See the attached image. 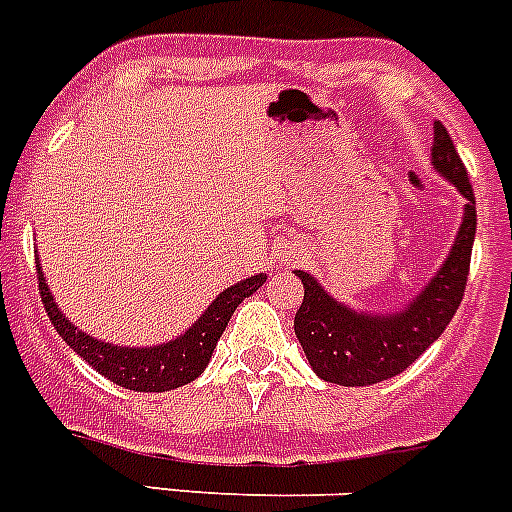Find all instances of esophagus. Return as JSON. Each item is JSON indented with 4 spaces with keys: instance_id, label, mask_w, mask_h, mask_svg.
Instances as JSON below:
<instances>
[{
    "instance_id": "esophagus-1",
    "label": "esophagus",
    "mask_w": 512,
    "mask_h": 512,
    "mask_svg": "<svg viewBox=\"0 0 512 512\" xmlns=\"http://www.w3.org/2000/svg\"><path fill=\"white\" fill-rule=\"evenodd\" d=\"M295 256H300V253H297V248H289L287 256H284V261H292V259H295Z\"/></svg>"
}]
</instances>
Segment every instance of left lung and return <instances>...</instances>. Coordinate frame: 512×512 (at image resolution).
<instances>
[{"label": "left lung", "mask_w": 512, "mask_h": 512, "mask_svg": "<svg viewBox=\"0 0 512 512\" xmlns=\"http://www.w3.org/2000/svg\"><path fill=\"white\" fill-rule=\"evenodd\" d=\"M431 164L464 194L467 205L449 259L408 307L392 315L356 312L333 300L307 271H295L305 284V300L295 315V333L310 366L325 382L366 387L405 372L446 330L464 300L477 233V207L467 169L441 122L433 125Z\"/></svg>", "instance_id": "1"}]
</instances>
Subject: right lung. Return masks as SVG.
<instances>
[{
	"label": "right lung",
	"mask_w": 512,
	"mask_h": 512,
	"mask_svg": "<svg viewBox=\"0 0 512 512\" xmlns=\"http://www.w3.org/2000/svg\"><path fill=\"white\" fill-rule=\"evenodd\" d=\"M264 282L266 274H256V277L243 279V282L220 292L217 300L205 310V315L184 336L174 338V341L153 348H128L97 341V338L74 328V323H69L66 315L53 302L51 289L45 284L43 269L38 264L40 297H43V307L48 312V318H51L53 328L58 330V336L69 343L89 366H94L102 377L135 392L176 390V387L200 377L205 372V366L210 364L212 351H215L217 341L223 336L235 307L241 305L248 295H253Z\"/></svg>",
	"instance_id": "add662e5"
}]
</instances>
